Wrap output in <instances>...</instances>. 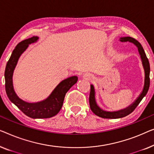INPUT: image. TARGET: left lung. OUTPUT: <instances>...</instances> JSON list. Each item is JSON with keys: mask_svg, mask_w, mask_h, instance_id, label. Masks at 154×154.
<instances>
[{"mask_svg": "<svg viewBox=\"0 0 154 154\" xmlns=\"http://www.w3.org/2000/svg\"><path fill=\"white\" fill-rule=\"evenodd\" d=\"M120 41L126 42H132L137 46L138 48V51H139L140 57H141L142 64H143L144 72H145V79H144V89L142 90L141 94L140 97L137 98V99L133 103L131 106H130L128 108L126 109H124L123 110L117 111V112H106V111L102 110L100 109L99 107L97 106V103L95 101L94 98V90L93 85L90 86V97H89V102H90V106L91 110L92 111L93 113H94L96 115L99 116L100 117L105 118V119H117V118H122L128 115L133 112V110L136 108V107L139 105L140 101L143 99V97L147 93L149 85H150V78H149V73H150V65H149V60L146 57L145 54V52L142 48V46L139 42L134 38L131 37H121L120 38Z\"/></svg>", "mask_w": 154, "mask_h": 154, "instance_id": "1", "label": "left lung"}]
</instances>
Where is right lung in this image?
<instances>
[{
    "mask_svg": "<svg viewBox=\"0 0 154 154\" xmlns=\"http://www.w3.org/2000/svg\"><path fill=\"white\" fill-rule=\"evenodd\" d=\"M37 39L38 37L33 36L19 42L13 50L5 70V91L9 99L26 115L34 119L49 118L57 115L62 108L66 93L78 81L77 76H72L64 80L55 88L48 99L39 103H29L17 97L13 88V72L21 53L27 48L28 44L36 42Z\"/></svg>",
    "mask_w": 154,
    "mask_h": 154,
    "instance_id": "obj_1",
    "label": "right lung"
}]
</instances>
